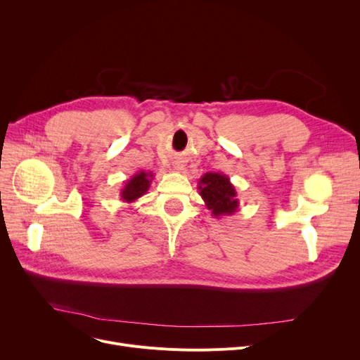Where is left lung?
I'll return each mask as SVG.
<instances>
[{"instance_id":"left-lung-1","label":"left lung","mask_w":360,"mask_h":360,"mask_svg":"<svg viewBox=\"0 0 360 360\" xmlns=\"http://www.w3.org/2000/svg\"><path fill=\"white\" fill-rule=\"evenodd\" d=\"M198 191L212 216L220 219L232 216L238 210L239 200L229 176L219 172H207L198 181Z\"/></svg>"}]
</instances>
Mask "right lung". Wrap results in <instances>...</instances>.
Instances as JSON below:
<instances>
[{
    "instance_id": "add662e5",
    "label": "right lung",
    "mask_w": 360,
    "mask_h": 360,
    "mask_svg": "<svg viewBox=\"0 0 360 360\" xmlns=\"http://www.w3.org/2000/svg\"><path fill=\"white\" fill-rule=\"evenodd\" d=\"M155 179L153 172H144V170H140L136 175H132L121 190V200L124 202H134L140 197H143L147 190L150 188L151 181Z\"/></svg>"
}]
</instances>
